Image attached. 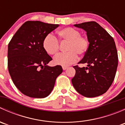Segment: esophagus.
Returning a JSON list of instances; mask_svg holds the SVG:
<instances>
[{
    "label": "esophagus",
    "instance_id": "1",
    "mask_svg": "<svg viewBox=\"0 0 125 125\" xmlns=\"http://www.w3.org/2000/svg\"><path fill=\"white\" fill-rule=\"evenodd\" d=\"M62 68H63V70H66V69L68 68L67 66H62Z\"/></svg>",
    "mask_w": 125,
    "mask_h": 125
}]
</instances>
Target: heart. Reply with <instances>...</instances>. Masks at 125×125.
I'll return each mask as SVG.
<instances>
[{
	"label": "heart",
	"mask_w": 125,
	"mask_h": 125,
	"mask_svg": "<svg viewBox=\"0 0 125 125\" xmlns=\"http://www.w3.org/2000/svg\"><path fill=\"white\" fill-rule=\"evenodd\" d=\"M59 41L68 42L66 48V53L55 57L54 63L55 65L67 66L77 60V55L85 54L89 47V39L86 36L80 34L79 30L67 27L59 30L57 32ZM43 47L48 54L55 55L59 51V43L55 37L48 34L43 41Z\"/></svg>",
	"instance_id": "1"
}]
</instances>
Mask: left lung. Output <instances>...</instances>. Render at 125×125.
<instances>
[{
  "label": "left lung",
  "mask_w": 125,
  "mask_h": 125,
  "mask_svg": "<svg viewBox=\"0 0 125 125\" xmlns=\"http://www.w3.org/2000/svg\"><path fill=\"white\" fill-rule=\"evenodd\" d=\"M86 32L89 47L79 63L86 67L73 66L75 74L72 83L75 90L86 97L105 93L114 81L118 65V55L114 39L95 22L74 25Z\"/></svg>",
  "instance_id": "left-lung-1"
}]
</instances>
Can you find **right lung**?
I'll return each mask as SVG.
<instances>
[{
  "label": "right lung",
  "mask_w": 125,
  "mask_h": 125,
  "mask_svg": "<svg viewBox=\"0 0 125 125\" xmlns=\"http://www.w3.org/2000/svg\"><path fill=\"white\" fill-rule=\"evenodd\" d=\"M58 26V24L27 21L9 43V73L15 86L26 96L47 97L54 86L56 78L62 73L60 65L48 66L52 59L43 47L45 37Z\"/></svg>",
  "instance_id": "add662e5"
}]
</instances>
